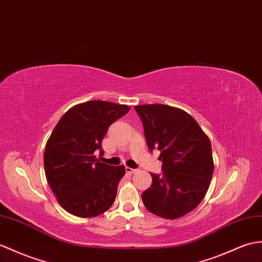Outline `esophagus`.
<instances>
[{"instance_id":"34e87169","label":"esophagus","mask_w":262,"mask_h":262,"mask_svg":"<svg viewBox=\"0 0 262 262\" xmlns=\"http://www.w3.org/2000/svg\"><path fill=\"white\" fill-rule=\"evenodd\" d=\"M136 171H137V169H136V168H130V167H126V172H127V173H130V174H134V173H136Z\"/></svg>"}]
</instances>
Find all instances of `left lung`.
<instances>
[{
	"label": "left lung",
	"instance_id": "obj_1",
	"mask_svg": "<svg viewBox=\"0 0 262 262\" xmlns=\"http://www.w3.org/2000/svg\"><path fill=\"white\" fill-rule=\"evenodd\" d=\"M148 149H159L162 174L150 173L151 185L142 200L151 213L178 219L203 200L213 174L209 137L191 115L167 105L135 106Z\"/></svg>",
	"mask_w": 262,
	"mask_h": 262
}]
</instances>
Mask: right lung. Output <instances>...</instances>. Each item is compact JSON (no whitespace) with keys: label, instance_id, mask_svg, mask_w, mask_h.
<instances>
[{"label":"right lung","instance_id":"1","mask_svg":"<svg viewBox=\"0 0 262 262\" xmlns=\"http://www.w3.org/2000/svg\"><path fill=\"white\" fill-rule=\"evenodd\" d=\"M128 112L126 105L91 100L70 108L54 127L45 149V172L59 204L69 213L94 217L113 205L125 166L101 163L95 151L102 154L109 126Z\"/></svg>","mask_w":262,"mask_h":262}]
</instances>
